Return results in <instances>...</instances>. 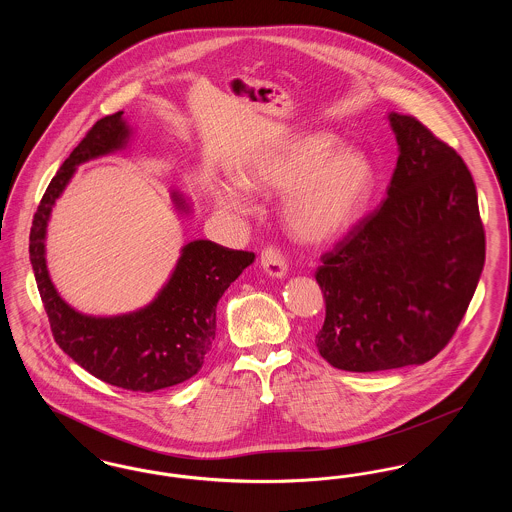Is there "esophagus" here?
<instances>
[{
  "label": "esophagus",
  "instance_id": "34e87169",
  "mask_svg": "<svg viewBox=\"0 0 512 512\" xmlns=\"http://www.w3.org/2000/svg\"><path fill=\"white\" fill-rule=\"evenodd\" d=\"M261 267L272 278H286L288 276V263L282 253L274 247H267L261 255Z\"/></svg>",
  "mask_w": 512,
  "mask_h": 512
}]
</instances>
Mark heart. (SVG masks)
<instances>
[{"instance_id": "b5f03b06", "label": "heart", "mask_w": 512, "mask_h": 512, "mask_svg": "<svg viewBox=\"0 0 512 512\" xmlns=\"http://www.w3.org/2000/svg\"><path fill=\"white\" fill-rule=\"evenodd\" d=\"M247 190L282 197V219L295 240L326 244L345 234L365 211L374 169L365 153L347 149L330 132L301 134L249 159L240 172ZM217 203L234 215L249 211L236 186H222Z\"/></svg>"}]
</instances>
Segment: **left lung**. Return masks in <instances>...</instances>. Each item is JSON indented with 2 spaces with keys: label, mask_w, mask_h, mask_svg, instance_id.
<instances>
[{
  "label": "left lung",
  "mask_w": 512,
  "mask_h": 512,
  "mask_svg": "<svg viewBox=\"0 0 512 512\" xmlns=\"http://www.w3.org/2000/svg\"><path fill=\"white\" fill-rule=\"evenodd\" d=\"M397 167L388 197L330 253L318 353L340 370L424 365L453 338L476 292L486 236L461 155L414 117L388 113Z\"/></svg>",
  "instance_id": "8db88e82"
}]
</instances>
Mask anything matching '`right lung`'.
I'll list each match as a JSON object with an SVG mask.
<instances>
[{"instance_id":"right-lung-1","label":"right lung","mask_w":512,"mask_h":512,"mask_svg":"<svg viewBox=\"0 0 512 512\" xmlns=\"http://www.w3.org/2000/svg\"><path fill=\"white\" fill-rule=\"evenodd\" d=\"M130 136L132 126L122 111L92 126L49 182L32 220L28 251L57 345L105 384L149 393L182 384L199 372L215 340L217 303L255 255L194 240L180 249L169 280L144 307L111 317L84 315L71 307L49 276L51 211L82 163L121 151ZM171 199L180 215L194 213L182 192L171 190Z\"/></svg>"}]
</instances>
